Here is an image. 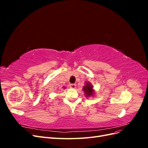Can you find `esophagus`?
Instances as JSON below:
<instances>
[{
    "instance_id": "1",
    "label": "esophagus",
    "mask_w": 148,
    "mask_h": 148,
    "mask_svg": "<svg viewBox=\"0 0 148 148\" xmlns=\"http://www.w3.org/2000/svg\"><path fill=\"white\" fill-rule=\"evenodd\" d=\"M76 86H77V85H76L75 84H70V87L72 89H75Z\"/></svg>"
}]
</instances>
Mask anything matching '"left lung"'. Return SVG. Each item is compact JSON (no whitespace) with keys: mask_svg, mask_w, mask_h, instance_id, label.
<instances>
[{"mask_svg":"<svg viewBox=\"0 0 148 148\" xmlns=\"http://www.w3.org/2000/svg\"><path fill=\"white\" fill-rule=\"evenodd\" d=\"M83 90L84 92V96L87 97H92L95 94V90L93 89V86L89 82L85 83V86L83 88Z\"/></svg>","mask_w":148,"mask_h":148,"instance_id":"1","label":"left lung"}]
</instances>
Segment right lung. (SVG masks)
I'll return each instance as SVG.
<instances>
[{"mask_svg":"<svg viewBox=\"0 0 148 148\" xmlns=\"http://www.w3.org/2000/svg\"><path fill=\"white\" fill-rule=\"evenodd\" d=\"M64 89H65V87H64Z\"/></svg>","mask_w":148,"mask_h":148,"instance_id":"right-lung-1","label":"right lung"}]
</instances>
